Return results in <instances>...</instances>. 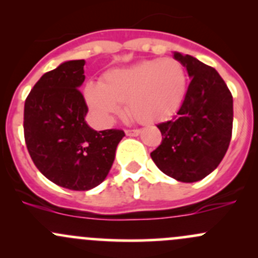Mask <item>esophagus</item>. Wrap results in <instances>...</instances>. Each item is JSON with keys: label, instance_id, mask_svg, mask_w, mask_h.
Listing matches in <instances>:
<instances>
[{"label": "esophagus", "instance_id": "34e87169", "mask_svg": "<svg viewBox=\"0 0 258 258\" xmlns=\"http://www.w3.org/2000/svg\"><path fill=\"white\" fill-rule=\"evenodd\" d=\"M140 132H141L140 130H126V131H124V134H126V136L135 137V136H139Z\"/></svg>", "mask_w": 258, "mask_h": 258}]
</instances>
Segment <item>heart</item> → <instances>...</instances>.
I'll list each match as a JSON object with an SVG mask.
<instances>
[{
    "label": "heart",
    "instance_id": "b5f03b06",
    "mask_svg": "<svg viewBox=\"0 0 258 258\" xmlns=\"http://www.w3.org/2000/svg\"><path fill=\"white\" fill-rule=\"evenodd\" d=\"M186 71L173 58L144 59L107 71L102 82H88L85 98L98 118L111 122L126 103L127 113L141 123L167 116L181 102Z\"/></svg>",
    "mask_w": 258,
    "mask_h": 258
}]
</instances>
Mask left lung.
<instances>
[{
    "instance_id": "obj_1",
    "label": "left lung",
    "mask_w": 258,
    "mask_h": 258,
    "mask_svg": "<svg viewBox=\"0 0 258 258\" xmlns=\"http://www.w3.org/2000/svg\"><path fill=\"white\" fill-rule=\"evenodd\" d=\"M191 79L177 114L157 124L162 142L151 152L153 162L176 181L197 182L217 168L232 136L233 100L212 67L189 54L173 52Z\"/></svg>"
}]
</instances>
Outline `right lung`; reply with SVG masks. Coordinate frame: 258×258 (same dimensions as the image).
I'll return each instance as SVG.
<instances>
[{"label":"right lung","mask_w":258,"mask_h":258,"mask_svg":"<svg viewBox=\"0 0 258 258\" xmlns=\"http://www.w3.org/2000/svg\"><path fill=\"white\" fill-rule=\"evenodd\" d=\"M85 59L62 62L37 81L25 102L23 130L36 167L58 186L88 191L105 181L123 139L121 130L95 131L79 88Z\"/></svg>","instance_id":"obj_1"}]
</instances>
